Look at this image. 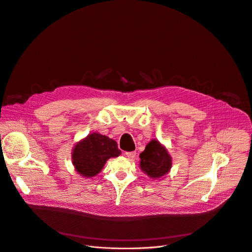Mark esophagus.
Masks as SVG:
<instances>
[{"mask_svg": "<svg viewBox=\"0 0 252 252\" xmlns=\"http://www.w3.org/2000/svg\"><path fill=\"white\" fill-rule=\"evenodd\" d=\"M135 151H130V152H125V156L126 157H127L128 159H130V158H133L134 156H135Z\"/></svg>", "mask_w": 252, "mask_h": 252, "instance_id": "1", "label": "esophagus"}]
</instances>
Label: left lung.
I'll return each mask as SVG.
<instances>
[{
    "label": "left lung",
    "mask_w": 252,
    "mask_h": 252,
    "mask_svg": "<svg viewBox=\"0 0 252 252\" xmlns=\"http://www.w3.org/2000/svg\"><path fill=\"white\" fill-rule=\"evenodd\" d=\"M139 167L149 178L160 180L168 174L172 167V157L157 139L150 140L139 154Z\"/></svg>",
    "instance_id": "1"
}]
</instances>
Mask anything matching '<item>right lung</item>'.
I'll return each instance as SVG.
<instances>
[{
  "mask_svg": "<svg viewBox=\"0 0 252 252\" xmlns=\"http://www.w3.org/2000/svg\"><path fill=\"white\" fill-rule=\"evenodd\" d=\"M121 154L122 151L118 148L116 140L99 132H93L74 145L71 159L76 172L89 179L102 171L108 159Z\"/></svg>",
  "mask_w": 252,
  "mask_h": 252,
  "instance_id": "obj_1",
  "label": "right lung"
}]
</instances>
